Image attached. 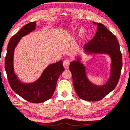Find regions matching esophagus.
I'll list each match as a JSON object with an SVG mask.
<instances>
[{"label":"esophagus","instance_id":"esophagus-1","mask_svg":"<svg viewBox=\"0 0 130 130\" xmlns=\"http://www.w3.org/2000/svg\"><path fill=\"white\" fill-rule=\"evenodd\" d=\"M69 64H70V61H69L68 59H66L63 62V66L64 67L65 69H68L69 66Z\"/></svg>","mask_w":130,"mask_h":130}]
</instances>
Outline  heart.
Instances as JSON below:
<instances>
[{
  "label": "heart",
  "mask_w": 130,
  "mask_h": 130,
  "mask_svg": "<svg viewBox=\"0 0 130 130\" xmlns=\"http://www.w3.org/2000/svg\"><path fill=\"white\" fill-rule=\"evenodd\" d=\"M84 31H85V30H84V29H81V30H80V33H81V34H83V33H84Z\"/></svg>",
  "instance_id": "1"
}]
</instances>
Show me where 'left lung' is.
<instances>
[{
  "mask_svg": "<svg viewBox=\"0 0 130 130\" xmlns=\"http://www.w3.org/2000/svg\"><path fill=\"white\" fill-rule=\"evenodd\" d=\"M97 25L94 37L84 45V51L89 53L108 54L111 58L110 77L106 84L98 86L87 79L85 67L79 61L71 62L69 70L73 85L78 97L87 101H99L111 92L118 84L122 68V55L117 38L104 25L93 22Z\"/></svg>",
  "mask_w": 130,
  "mask_h": 130,
  "instance_id": "8db88e82",
  "label": "left lung"
}]
</instances>
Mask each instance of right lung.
<instances>
[{
  "mask_svg": "<svg viewBox=\"0 0 130 130\" xmlns=\"http://www.w3.org/2000/svg\"><path fill=\"white\" fill-rule=\"evenodd\" d=\"M36 22L25 25L10 38L5 58V69L11 88L17 94L31 103H41L53 96L60 75L64 71L62 61L48 66L40 79L30 84H23L18 79L13 69V53L17 44L23 36L35 30Z\"/></svg>",
  "mask_w": 130,
  "mask_h": 130,
  "instance_id": "add662e5",
  "label": "right lung"
}]
</instances>
